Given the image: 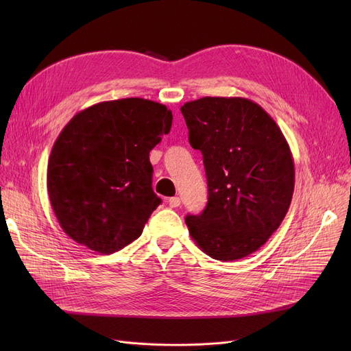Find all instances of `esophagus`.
<instances>
[{"instance_id": "obj_1", "label": "esophagus", "mask_w": 351, "mask_h": 351, "mask_svg": "<svg viewBox=\"0 0 351 351\" xmlns=\"http://www.w3.org/2000/svg\"><path fill=\"white\" fill-rule=\"evenodd\" d=\"M168 205H169L171 208H178V206L180 205V199H179L178 196L169 197V199H168Z\"/></svg>"}]
</instances>
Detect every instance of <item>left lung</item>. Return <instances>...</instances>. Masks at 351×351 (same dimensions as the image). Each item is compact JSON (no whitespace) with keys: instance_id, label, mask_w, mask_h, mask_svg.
Instances as JSON below:
<instances>
[{"instance_id":"obj_1","label":"left lung","mask_w":351,"mask_h":351,"mask_svg":"<svg viewBox=\"0 0 351 351\" xmlns=\"http://www.w3.org/2000/svg\"><path fill=\"white\" fill-rule=\"evenodd\" d=\"M193 149L204 155L208 205L185 222L212 259L259 250L279 229L294 191V163L280 128L256 102L205 97L180 106Z\"/></svg>"}]
</instances>
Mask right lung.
I'll use <instances>...</instances> for the list:
<instances>
[{"label":"right lung","mask_w":351,"mask_h":351,"mask_svg":"<svg viewBox=\"0 0 351 351\" xmlns=\"http://www.w3.org/2000/svg\"><path fill=\"white\" fill-rule=\"evenodd\" d=\"M172 118L162 104L125 98L92 105L64 126L48 159L47 189L72 241L110 254L142 234L162 202L149 152Z\"/></svg>","instance_id":"right-lung-1"}]
</instances>
